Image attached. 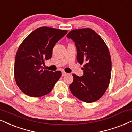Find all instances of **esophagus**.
I'll return each mask as SVG.
<instances>
[{
	"label": "esophagus",
	"instance_id": "esophagus-1",
	"mask_svg": "<svg viewBox=\"0 0 132 132\" xmlns=\"http://www.w3.org/2000/svg\"><path fill=\"white\" fill-rule=\"evenodd\" d=\"M66 74H67V73L65 72L64 71H62V76H66Z\"/></svg>",
	"mask_w": 132,
	"mask_h": 132
}]
</instances>
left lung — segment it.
<instances>
[{"label":"left lung","instance_id":"obj_1","mask_svg":"<svg viewBox=\"0 0 132 132\" xmlns=\"http://www.w3.org/2000/svg\"><path fill=\"white\" fill-rule=\"evenodd\" d=\"M67 37L75 43L77 60L84 74H72L74 80L69 85L72 94L86 103L98 100L105 93L111 76V58L103 39L90 28L72 30Z\"/></svg>","mask_w":132,"mask_h":132}]
</instances>
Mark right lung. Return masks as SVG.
Returning <instances> with one entry per match:
<instances>
[{
    "label": "right lung",
    "mask_w": 132,
    "mask_h": 132,
    "mask_svg": "<svg viewBox=\"0 0 132 132\" xmlns=\"http://www.w3.org/2000/svg\"><path fill=\"white\" fill-rule=\"evenodd\" d=\"M67 32L42 26L32 32L21 44L15 57L14 74L16 83L24 93L40 97L53 89L61 72L44 70L42 65L52 58L55 44Z\"/></svg>",
    "instance_id": "right-lung-1"
}]
</instances>
